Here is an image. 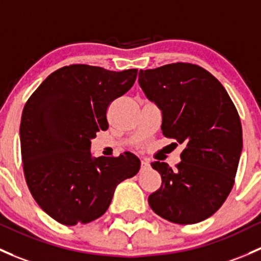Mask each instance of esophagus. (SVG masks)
<instances>
[{"mask_svg": "<svg viewBox=\"0 0 261 261\" xmlns=\"http://www.w3.org/2000/svg\"><path fill=\"white\" fill-rule=\"evenodd\" d=\"M141 166L142 167H147V166H150V163L147 160H141Z\"/></svg>", "mask_w": 261, "mask_h": 261, "instance_id": "34e87169", "label": "esophagus"}]
</instances>
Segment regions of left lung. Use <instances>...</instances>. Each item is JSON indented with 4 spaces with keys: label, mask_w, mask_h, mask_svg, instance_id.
<instances>
[{
    "label": "left lung",
    "mask_w": 261,
    "mask_h": 261,
    "mask_svg": "<svg viewBox=\"0 0 261 261\" xmlns=\"http://www.w3.org/2000/svg\"><path fill=\"white\" fill-rule=\"evenodd\" d=\"M139 84L163 114L161 130L184 144L176 169L153 161L161 186L151 209L171 223L196 224L220 209L234 185L243 130L226 90L205 68L176 62L140 70Z\"/></svg>",
    "instance_id": "obj_1"
}]
</instances>
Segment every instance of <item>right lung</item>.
Returning <instances> with one entry per match:
<instances>
[{
  "instance_id": "right-lung-1",
  "label": "right lung",
  "mask_w": 261,
  "mask_h": 261,
  "mask_svg": "<svg viewBox=\"0 0 261 261\" xmlns=\"http://www.w3.org/2000/svg\"><path fill=\"white\" fill-rule=\"evenodd\" d=\"M136 76V68L65 66L27 100L20 126L24 177L41 209L60 224L100 218L116 186L139 172L134 153L94 158L90 151L96 133L108 130L109 105L133 87Z\"/></svg>"
}]
</instances>
